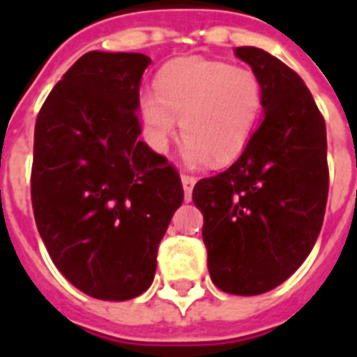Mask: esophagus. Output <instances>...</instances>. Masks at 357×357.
I'll list each match as a JSON object with an SVG mask.
<instances>
[{"label":"esophagus","mask_w":357,"mask_h":357,"mask_svg":"<svg viewBox=\"0 0 357 357\" xmlns=\"http://www.w3.org/2000/svg\"><path fill=\"white\" fill-rule=\"evenodd\" d=\"M181 183H183L185 200H189L190 195H192V189H195L196 185V178L195 176H189V174H181Z\"/></svg>","instance_id":"obj_1"}]
</instances>
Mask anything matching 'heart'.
Segmentation results:
<instances>
[{
    "label": "heart",
    "mask_w": 357,
    "mask_h": 357,
    "mask_svg": "<svg viewBox=\"0 0 357 357\" xmlns=\"http://www.w3.org/2000/svg\"><path fill=\"white\" fill-rule=\"evenodd\" d=\"M265 91L259 75L224 61L185 57L155 77V94L140 98V116L151 144L167 150L181 119L185 161L226 165L243 153L259 122Z\"/></svg>",
    "instance_id": "obj_1"
}]
</instances>
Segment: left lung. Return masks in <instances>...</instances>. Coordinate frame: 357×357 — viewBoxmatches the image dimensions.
Instances as JSON below:
<instances>
[{"label": "left lung", "mask_w": 357, "mask_h": 357, "mask_svg": "<svg viewBox=\"0 0 357 357\" xmlns=\"http://www.w3.org/2000/svg\"><path fill=\"white\" fill-rule=\"evenodd\" d=\"M265 91L259 128L237 161L200 179L207 268L220 291L254 296L282 285L310 255L328 200L326 123L296 72L265 50L235 47Z\"/></svg>", "instance_id": "left-lung-1"}]
</instances>
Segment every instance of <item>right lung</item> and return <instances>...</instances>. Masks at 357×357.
Segmentation results:
<instances>
[{
  "label": "right lung",
  "instance_id": "add662e5",
  "mask_svg": "<svg viewBox=\"0 0 357 357\" xmlns=\"http://www.w3.org/2000/svg\"><path fill=\"white\" fill-rule=\"evenodd\" d=\"M151 59L89 52L53 86L35 126L31 202L63 276L98 300L139 296L183 202L178 172L139 140V89Z\"/></svg>",
  "mask_w": 357,
  "mask_h": 357
}]
</instances>
